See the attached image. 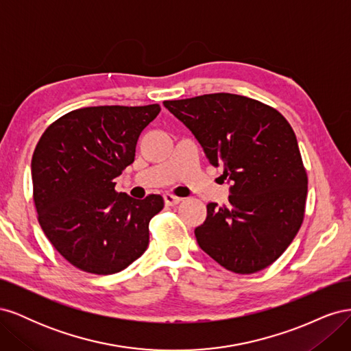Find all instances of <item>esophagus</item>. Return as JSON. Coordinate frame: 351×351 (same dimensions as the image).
Instances as JSON below:
<instances>
[{
    "label": "esophagus",
    "instance_id": "1",
    "mask_svg": "<svg viewBox=\"0 0 351 351\" xmlns=\"http://www.w3.org/2000/svg\"><path fill=\"white\" fill-rule=\"evenodd\" d=\"M164 200H165L167 206H174V205H178L180 202H182V199H180L178 196H174L173 193H165Z\"/></svg>",
    "mask_w": 351,
    "mask_h": 351
}]
</instances>
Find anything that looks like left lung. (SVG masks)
<instances>
[{
  "mask_svg": "<svg viewBox=\"0 0 351 351\" xmlns=\"http://www.w3.org/2000/svg\"><path fill=\"white\" fill-rule=\"evenodd\" d=\"M164 107L231 182L228 205L208 204L195 230L200 249L236 274L269 267L304 217L307 174L290 123L269 105L234 93L164 101Z\"/></svg>",
  "mask_w": 351,
  "mask_h": 351,
  "instance_id": "1",
  "label": "left lung"
}]
</instances>
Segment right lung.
<instances>
[{"instance_id": "obj_1", "label": "right lung", "mask_w": 351, "mask_h": 351, "mask_svg": "<svg viewBox=\"0 0 351 351\" xmlns=\"http://www.w3.org/2000/svg\"><path fill=\"white\" fill-rule=\"evenodd\" d=\"M159 111L158 104L79 108L40 136L32 156L38 221L73 267L110 275L147 249L149 221L164 199L115 192L114 178L134 161L137 139Z\"/></svg>"}]
</instances>
